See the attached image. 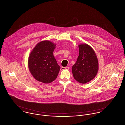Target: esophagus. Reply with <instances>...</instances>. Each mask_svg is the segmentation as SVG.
<instances>
[{"label": "esophagus", "instance_id": "esophagus-1", "mask_svg": "<svg viewBox=\"0 0 125 125\" xmlns=\"http://www.w3.org/2000/svg\"><path fill=\"white\" fill-rule=\"evenodd\" d=\"M69 69V67H61L60 69L61 70H64V69Z\"/></svg>", "mask_w": 125, "mask_h": 125}]
</instances>
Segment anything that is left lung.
<instances>
[{"label":"left lung","mask_w":125,"mask_h":125,"mask_svg":"<svg viewBox=\"0 0 125 125\" xmlns=\"http://www.w3.org/2000/svg\"><path fill=\"white\" fill-rule=\"evenodd\" d=\"M79 56L72 67L74 78L79 83L85 84L93 79L98 70V62L96 54L90 46L80 44Z\"/></svg>","instance_id":"8db88e82"}]
</instances>
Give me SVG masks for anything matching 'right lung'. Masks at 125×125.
I'll list each match as a JSON object with an SVG mask.
<instances>
[{
	"label": "right lung",
	"mask_w": 125,
	"mask_h": 125,
	"mask_svg": "<svg viewBox=\"0 0 125 125\" xmlns=\"http://www.w3.org/2000/svg\"><path fill=\"white\" fill-rule=\"evenodd\" d=\"M56 44L48 40L39 42L29 56V70L36 80L48 84L58 77L60 67L53 55Z\"/></svg>",
	"instance_id": "1"
}]
</instances>
